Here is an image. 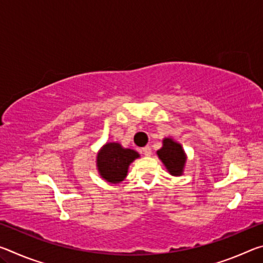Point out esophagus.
<instances>
[{
  "label": "esophagus",
  "mask_w": 263,
  "mask_h": 263,
  "mask_svg": "<svg viewBox=\"0 0 263 263\" xmlns=\"http://www.w3.org/2000/svg\"><path fill=\"white\" fill-rule=\"evenodd\" d=\"M142 153H144L146 157H149L151 154H152V152H151V147L149 146H145L144 148H142Z\"/></svg>",
  "instance_id": "34e87169"
}]
</instances>
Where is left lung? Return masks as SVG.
I'll list each match as a JSON object with an SVG mask.
<instances>
[{"instance_id":"obj_1","label":"left lung","mask_w":263,"mask_h":263,"mask_svg":"<svg viewBox=\"0 0 263 263\" xmlns=\"http://www.w3.org/2000/svg\"><path fill=\"white\" fill-rule=\"evenodd\" d=\"M157 153L172 175L177 176L182 174L185 163V155L180 144L166 138L163 140V146Z\"/></svg>"}]
</instances>
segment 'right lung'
Returning <instances> with one entry per match:
<instances>
[{"mask_svg": "<svg viewBox=\"0 0 263 263\" xmlns=\"http://www.w3.org/2000/svg\"><path fill=\"white\" fill-rule=\"evenodd\" d=\"M138 157L136 151L123 148L117 142H109L97 155V167L104 180L118 183L125 179L128 166Z\"/></svg>", "mask_w": 263, "mask_h": 263, "instance_id": "add662e5", "label": "right lung"}]
</instances>
